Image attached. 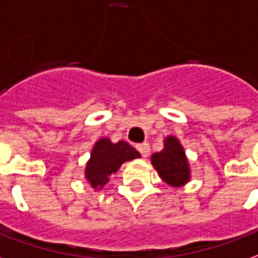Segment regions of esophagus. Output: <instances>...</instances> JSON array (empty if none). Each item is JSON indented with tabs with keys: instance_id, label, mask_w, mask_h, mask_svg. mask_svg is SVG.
I'll return each mask as SVG.
<instances>
[{
	"instance_id": "esophagus-1",
	"label": "esophagus",
	"mask_w": 258,
	"mask_h": 258,
	"mask_svg": "<svg viewBox=\"0 0 258 258\" xmlns=\"http://www.w3.org/2000/svg\"><path fill=\"white\" fill-rule=\"evenodd\" d=\"M136 148L139 150V152L142 154L143 158L148 157V154H150V146H148V143H142V144H137Z\"/></svg>"
}]
</instances>
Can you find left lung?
Segmentation results:
<instances>
[{"label": "left lung", "instance_id": "obj_1", "mask_svg": "<svg viewBox=\"0 0 258 258\" xmlns=\"http://www.w3.org/2000/svg\"><path fill=\"white\" fill-rule=\"evenodd\" d=\"M151 163L159 177L172 187H183L191 178L188 159L177 137H166L162 151L152 154Z\"/></svg>", "mask_w": 258, "mask_h": 258}]
</instances>
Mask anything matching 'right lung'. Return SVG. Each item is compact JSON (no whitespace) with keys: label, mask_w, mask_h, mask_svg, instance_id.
Wrapping results in <instances>:
<instances>
[{"label":"right lung","mask_w":258,"mask_h":258,"mask_svg":"<svg viewBox=\"0 0 258 258\" xmlns=\"http://www.w3.org/2000/svg\"><path fill=\"white\" fill-rule=\"evenodd\" d=\"M142 155L126 142L112 143L101 137L95 143L86 162L85 178L93 189H101L110 180L111 174L118 172L123 162L140 158Z\"/></svg>","instance_id":"add662e5"}]
</instances>
